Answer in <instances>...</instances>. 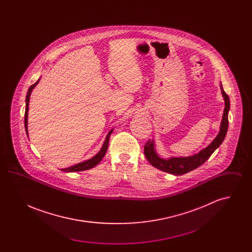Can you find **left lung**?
<instances>
[{
	"label": "left lung",
	"instance_id": "left-lung-1",
	"mask_svg": "<svg viewBox=\"0 0 252 252\" xmlns=\"http://www.w3.org/2000/svg\"><path fill=\"white\" fill-rule=\"evenodd\" d=\"M222 96L225 101V108L221 120L220 129L217 134L215 140L209 144L207 147H205L202 150H200L197 154H194L192 156L188 157H171L168 158H163L158 155L156 148H155V142L154 140L147 142L144 145V155L146 157L147 160L157 169H159L163 172H166L169 174L180 176L187 174L188 172L192 171L195 168L199 167L202 165L204 162L212 156V154L216 151V149L220 146V144L223 143L226 134L228 131V111H229V98L228 94L224 92L222 85H220Z\"/></svg>",
	"mask_w": 252,
	"mask_h": 252
}]
</instances>
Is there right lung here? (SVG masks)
<instances>
[{
	"label": "right lung",
	"mask_w": 252,
	"mask_h": 252,
	"mask_svg": "<svg viewBox=\"0 0 252 252\" xmlns=\"http://www.w3.org/2000/svg\"><path fill=\"white\" fill-rule=\"evenodd\" d=\"M40 80V77L38 78V80L36 81L35 84L30 86V88L28 89V92H27V94H26V98H25V114H24V126H25V131L26 134L28 136V128H27V123H28V108H29V100H30V95L32 94V91L33 89L36 87V85L38 84ZM113 131V128L108 132L106 139H105V142L102 145L100 151L96 154L95 156L82 161V162H79L77 164H74L72 166L70 167L63 168V169H60L64 172H69V173H72V172H80V171H85V170H89L91 168L95 167L96 165L102 160V158H104V156L106 155V152L108 150V142H109V137H110V134Z\"/></svg>",
	"instance_id": "obj_1"
}]
</instances>
